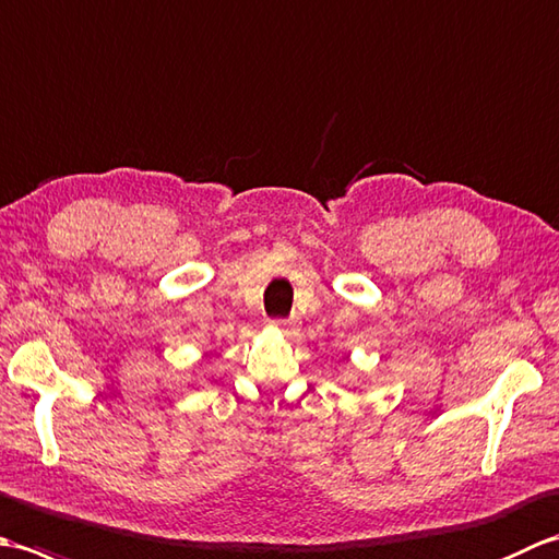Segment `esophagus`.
<instances>
[{"mask_svg": "<svg viewBox=\"0 0 559 559\" xmlns=\"http://www.w3.org/2000/svg\"><path fill=\"white\" fill-rule=\"evenodd\" d=\"M273 326H276L278 331H283V334H290V331H295V322H286V319H278V322H273Z\"/></svg>", "mask_w": 559, "mask_h": 559, "instance_id": "34e87169", "label": "esophagus"}]
</instances>
